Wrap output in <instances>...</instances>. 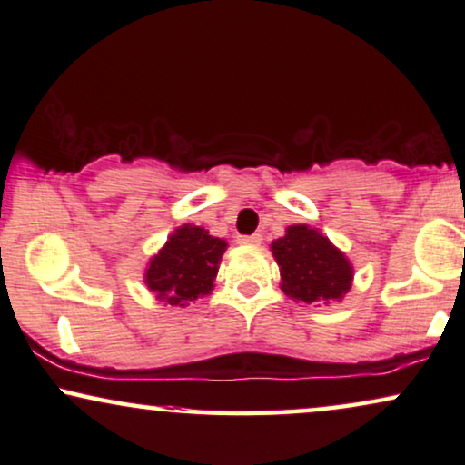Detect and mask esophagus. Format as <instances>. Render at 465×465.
<instances>
[{
    "label": "esophagus",
    "mask_w": 465,
    "mask_h": 465,
    "mask_svg": "<svg viewBox=\"0 0 465 465\" xmlns=\"http://www.w3.org/2000/svg\"><path fill=\"white\" fill-rule=\"evenodd\" d=\"M262 236L260 233H252V236H240L238 238V244H242V246H260L262 244Z\"/></svg>",
    "instance_id": "34e87169"
}]
</instances>
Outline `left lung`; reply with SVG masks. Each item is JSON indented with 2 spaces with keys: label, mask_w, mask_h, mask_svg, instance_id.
Wrapping results in <instances>:
<instances>
[{
  "label": "left lung",
  "mask_w": 465,
  "mask_h": 465,
  "mask_svg": "<svg viewBox=\"0 0 465 465\" xmlns=\"http://www.w3.org/2000/svg\"><path fill=\"white\" fill-rule=\"evenodd\" d=\"M279 263L281 290L296 302H341L354 283V266L320 229L290 225L270 244Z\"/></svg>",
  "instance_id": "obj_1"
}]
</instances>
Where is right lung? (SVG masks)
Wrapping results in <instances>:
<instances>
[{
	"label": "right lung",
	"mask_w": 465,
	"mask_h": 465,
	"mask_svg": "<svg viewBox=\"0 0 465 465\" xmlns=\"http://www.w3.org/2000/svg\"><path fill=\"white\" fill-rule=\"evenodd\" d=\"M225 251V240L210 236L208 229L184 223L150 257L143 283L164 307H186L214 290Z\"/></svg>",
	"instance_id": "add662e5"
}]
</instances>
